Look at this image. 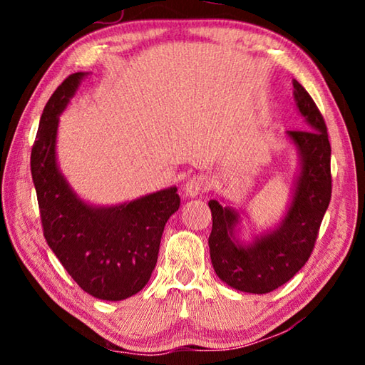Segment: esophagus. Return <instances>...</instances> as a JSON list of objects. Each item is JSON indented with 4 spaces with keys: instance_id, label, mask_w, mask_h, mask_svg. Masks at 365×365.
Returning <instances> with one entry per match:
<instances>
[{
    "instance_id": "1",
    "label": "esophagus",
    "mask_w": 365,
    "mask_h": 365,
    "mask_svg": "<svg viewBox=\"0 0 365 365\" xmlns=\"http://www.w3.org/2000/svg\"><path fill=\"white\" fill-rule=\"evenodd\" d=\"M209 188V182L206 177L202 175H195L188 178L187 182H185L183 185V195L188 196V197H195L200 193H202V191H206Z\"/></svg>"
}]
</instances>
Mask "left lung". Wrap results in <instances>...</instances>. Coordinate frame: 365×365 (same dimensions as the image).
<instances>
[{"label": "left lung", "instance_id": "left-lung-1", "mask_svg": "<svg viewBox=\"0 0 365 365\" xmlns=\"http://www.w3.org/2000/svg\"><path fill=\"white\" fill-rule=\"evenodd\" d=\"M293 96L307 130H288L287 137L299 156L292 201L275 228L240 242V214L211 200L212 232L209 252L219 279L238 292L264 294L292 280L307 262L331 197L330 141L322 114L299 82L293 80Z\"/></svg>", "mask_w": 365, "mask_h": 365}]
</instances>
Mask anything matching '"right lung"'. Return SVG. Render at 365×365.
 <instances>
[{"instance_id":"add662e5","label":"right lung","mask_w":365,"mask_h":365,"mask_svg":"<svg viewBox=\"0 0 365 365\" xmlns=\"http://www.w3.org/2000/svg\"><path fill=\"white\" fill-rule=\"evenodd\" d=\"M86 72H76L49 98L30 154L43 235L77 285L104 301L137 294L158 262L165 222L180 206L177 187L117 206H93L71 188L56 159L59 115Z\"/></svg>"}]
</instances>
